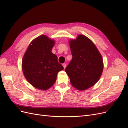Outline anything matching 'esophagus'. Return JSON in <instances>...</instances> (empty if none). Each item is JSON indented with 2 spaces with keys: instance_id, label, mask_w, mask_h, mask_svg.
<instances>
[{
  "instance_id": "obj_1",
  "label": "esophagus",
  "mask_w": 128,
  "mask_h": 128,
  "mask_svg": "<svg viewBox=\"0 0 128 128\" xmlns=\"http://www.w3.org/2000/svg\"><path fill=\"white\" fill-rule=\"evenodd\" d=\"M62 66H63V67H64V69H65L66 67V64H62Z\"/></svg>"
}]
</instances>
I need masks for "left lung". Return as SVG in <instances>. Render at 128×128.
Masks as SVG:
<instances>
[{
  "mask_svg": "<svg viewBox=\"0 0 128 128\" xmlns=\"http://www.w3.org/2000/svg\"><path fill=\"white\" fill-rule=\"evenodd\" d=\"M72 59L65 71L73 87L83 91L93 86L102 76L104 69L101 54L92 41L79 34L69 40Z\"/></svg>",
  "mask_w": 128,
  "mask_h": 128,
  "instance_id": "left-lung-1",
  "label": "left lung"
}]
</instances>
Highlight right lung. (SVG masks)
<instances>
[{
  "label": "right lung",
  "instance_id": "1",
  "mask_svg": "<svg viewBox=\"0 0 128 128\" xmlns=\"http://www.w3.org/2000/svg\"><path fill=\"white\" fill-rule=\"evenodd\" d=\"M55 41L46 35L32 40L22 60L23 73L27 81L34 88L46 90L54 84L58 72L64 67L52 52Z\"/></svg>",
  "mask_w": 128,
  "mask_h": 128
}]
</instances>
